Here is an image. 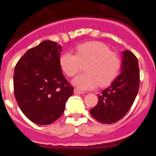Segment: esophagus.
I'll return each instance as SVG.
<instances>
[{
  "mask_svg": "<svg viewBox=\"0 0 156 156\" xmlns=\"http://www.w3.org/2000/svg\"><path fill=\"white\" fill-rule=\"evenodd\" d=\"M74 92L75 93V94H84V92L81 90H79L78 89H77V88H75V90H74Z\"/></svg>",
  "mask_w": 156,
  "mask_h": 156,
  "instance_id": "34e87169",
  "label": "esophagus"
}]
</instances>
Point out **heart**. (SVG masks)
<instances>
[{"instance_id": "b5f03b06", "label": "heart", "mask_w": 156, "mask_h": 156, "mask_svg": "<svg viewBox=\"0 0 156 156\" xmlns=\"http://www.w3.org/2000/svg\"><path fill=\"white\" fill-rule=\"evenodd\" d=\"M81 64H87L86 72L75 77L72 83L80 90H88L98 84L100 87L109 84L119 74L122 60L108 46L97 41L82 44L77 48L76 54L67 51L59 58L61 69L69 77L76 75Z\"/></svg>"}]
</instances>
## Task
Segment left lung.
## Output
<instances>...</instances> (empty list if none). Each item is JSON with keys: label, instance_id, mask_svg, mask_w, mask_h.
<instances>
[{"label": "left lung", "instance_id": "8db88e82", "mask_svg": "<svg viewBox=\"0 0 156 156\" xmlns=\"http://www.w3.org/2000/svg\"><path fill=\"white\" fill-rule=\"evenodd\" d=\"M121 74L99 95L97 106L90 110L96 120L112 124L122 119L134 102L140 86L137 58L129 50L122 53Z\"/></svg>", "mask_w": 156, "mask_h": 156}]
</instances>
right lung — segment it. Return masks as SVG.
I'll list each match as a JSON object with an SVG mask.
<instances>
[{
    "instance_id": "right-lung-1",
    "label": "right lung",
    "mask_w": 156,
    "mask_h": 156,
    "mask_svg": "<svg viewBox=\"0 0 156 156\" xmlns=\"http://www.w3.org/2000/svg\"><path fill=\"white\" fill-rule=\"evenodd\" d=\"M61 52V45L44 41L27 50L14 69L17 103L23 114L37 125H50L57 120L73 94L59 65Z\"/></svg>"
}]
</instances>
